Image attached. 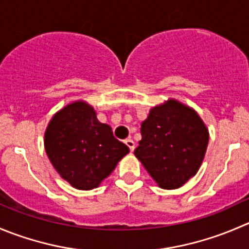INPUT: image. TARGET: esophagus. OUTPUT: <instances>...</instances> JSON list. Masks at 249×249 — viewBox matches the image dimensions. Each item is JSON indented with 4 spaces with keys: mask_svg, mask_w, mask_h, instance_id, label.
Wrapping results in <instances>:
<instances>
[{
    "mask_svg": "<svg viewBox=\"0 0 249 249\" xmlns=\"http://www.w3.org/2000/svg\"><path fill=\"white\" fill-rule=\"evenodd\" d=\"M125 143H126V146L129 147L130 151L134 152V149H135V142L132 141L131 139H126V140H125Z\"/></svg>",
    "mask_w": 249,
    "mask_h": 249,
    "instance_id": "1",
    "label": "esophagus"
}]
</instances>
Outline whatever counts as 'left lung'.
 Listing matches in <instances>:
<instances>
[{"instance_id":"obj_1","label":"left lung","mask_w":249,"mask_h":249,"mask_svg":"<svg viewBox=\"0 0 249 249\" xmlns=\"http://www.w3.org/2000/svg\"><path fill=\"white\" fill-rule=\"evenodd\" d=\"M135 156L165 190L181 187L199 170L209 131L194 108L169 98L149 110Z\"/></svg>"}]
</instances>
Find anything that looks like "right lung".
Returning a JSON list of instances; mask_svg holds the SVG:
<instances>
[{
    "label": "right lung",
    "instance_id": "obj_1",
    "mask_svg": "<svg viewBox=\"0 0 249 249\" xmlns=\"http://www.w3.org/2000/svg\"><path fill=\"white\" fill-rule=\"evenodd\" d=\"M45 149L53 168L74 189L92 190L130 152L100 123L92 106L74 101L58 110L45 131Z\"/></svg>",
    "mask_w": 249,
    "mask_h": 249
}]
</instances>
